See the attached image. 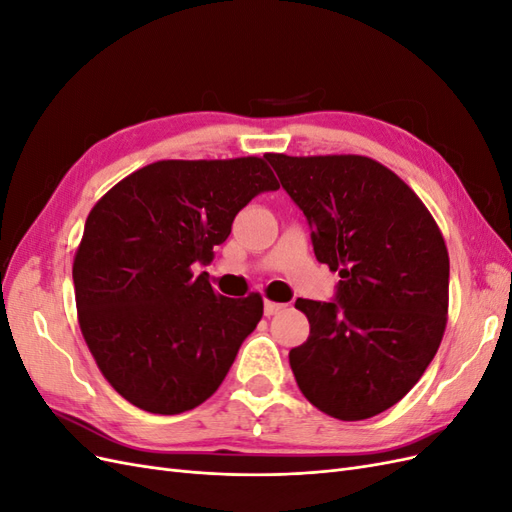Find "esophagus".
Instances as JSON below:
<instances>
[{
    "label": "esophagus",
    "mask_w": 512,
    "mask_h": 512,
    "mask_svg": "<svg viewBox=\"0 0 512 512\" xmlns=\"http://www.w3.org/2000/svg\"><path fill=\"white\" fill-rule=\"evenodd\" d=\"M284 303H275V301H265V316H275L284 312Z\"/></svg>",
    "instance_id": "34e87169"
}]
</instances>
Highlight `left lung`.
Masks as SVG:
<instances>
[{"label":"left lung","mask_w":512,"mask_h":512,"mask_svg":"<svg viewBox=\"0 0 512 512\" xmlns=\"http://www.w3.org/2000/svg\"><path fill=\"white\" fill-rule=\"evenodd\" d=\"M265 158L312 228L316 258L342 277L333 301L294 303L309 337L288 354L292 374L324 414L376 416L412 389L442 342L448 252L440 228L376 160Z\"/></svg>","instance_id":"left-lung-1"}]
</instances>
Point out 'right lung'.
<instances>
[{"mask_svg":"<svg viewBox=\"0 0 512 512\" xmlns=\"http://www.w3.org/2000/svg\"><path fill=\"white\" fill-rule=\"evenodd\" d=\"M280 190L262 158L162 160L108 190L74 256L76 312L113 389L136 408L181 414L209 399L262 318L260 294H215L213 247L262 192Z\"/></svg>","mask_w":512,"mask_h":512,"instance_id":"obj_1","label":"right lung"}]
</instances>
